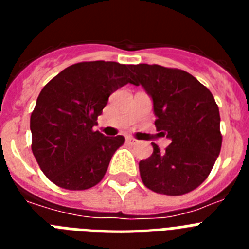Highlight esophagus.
<instances>
[{
	"label": "esophagus",
	"mask_w": 249,
	"mask_h": 249,
	"mask_svg": "<svg viewBox=\"0 0 249 249\" xmlns=\"http://www.w3.org/2000/svg\"><path fill=\"white\" fill-rule=\"evenodd\" d=\"M127 143L136 144L137 143V140H135V138H132V137H127Z\"/></svg>",
	"instance_id": "34e87169"
}]
</instances>
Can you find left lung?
<instances>
[{"label":"left lung","instance_id":"1","mask_svg":"<svg viewBox=\"0 0 249 249\" xmlns=\"http://www.w3.org/2000/svg\"><path fill=\"white\" fill-rule=\"evenodd\" d=\"M131 70L133 85L143 86L153 100L156 128L172 141L164 152L152 143V156L140 162L142 182L160 195H186L203 183L221 152L218 106L188 72L147 63Z\"/></svg>","mask_w":249,"mask_h":249}]
</instances>
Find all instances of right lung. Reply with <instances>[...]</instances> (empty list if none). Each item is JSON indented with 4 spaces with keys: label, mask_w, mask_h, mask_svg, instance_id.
<instances>
[{
    "label": "right lung",
    "mask_w": 249,
    "mask_h": 249,
    "mask_svg": "<svg viewBox=\"0 0 249 249\" xmlns=\"http://www.w3.org/2000/svg\"><path fill=\"white\" fill-rule=\"evenodd\" d=\"M131 65L111 61L74 63L45 86L31 114L32 152L56 186L89 190L102 181L123 136L93 131L108 97L133 83Z\"/></svg>",
    "instance_id": "1"
}]
</instances>
